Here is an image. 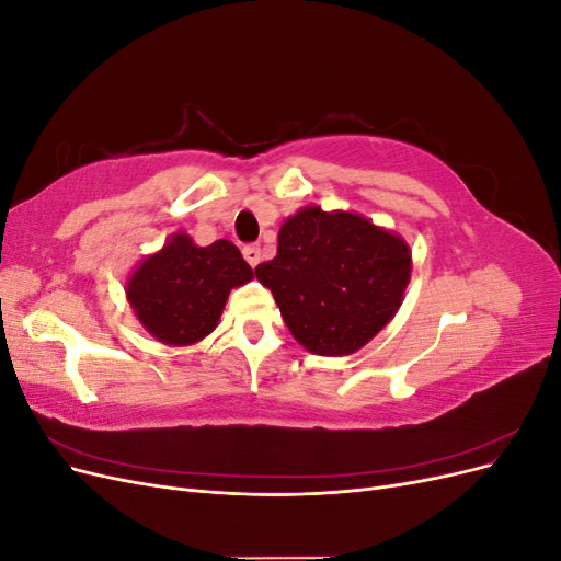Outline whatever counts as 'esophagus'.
Listing matches in <instances>:
<instances>
[{"label": "esophagus", "instance_id": "1", "mask_svg": "<svg viewBox=\"0 0 561 561\" xmlns=\"http://www.w3.org/2000/svg\"><path fill=\"white\" fill-rule=\"evenodd\" d=\"M243 257L254 268V266L260 264V260H262V252H260L257 245H248V248H243Z\"/></svg>", "mask_w": 561, "mask_h": 561}]
</instances>
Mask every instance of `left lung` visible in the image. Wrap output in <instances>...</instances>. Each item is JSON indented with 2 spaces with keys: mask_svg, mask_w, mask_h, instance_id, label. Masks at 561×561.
Returning <instances> with one entry per match:
<instances>
[{
  "mask_svg": "<svg viewBox=\"0 0 561 561\" xmlns=\"http://www.w3.org/2000/svg\"><path fill=\"white\" fill-rule=\"evenodd\" d=\"M254 276L304 348L342 358L396 318L412 278V250L365 215L304 206L280 225L276 257Z\"/></svg>",
  "mask_w": 561,
  "mask_h": 561,
  "instance_id": "obj_1",
  "label": "left lung"
}]
</instances>
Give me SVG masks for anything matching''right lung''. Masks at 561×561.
<instances>
[{
    "instance_id": "add662e5",
    "label": "right lung",
    "mask_w": 561,
    "mask_h": 561,
    "mask_svg": "<svg viewBox=\"0 0 561 561\" xmlns=\"http://www.w3.org/2000/svg\"><path fill=\"white\" fill-rule=\"evenodd\" d=\"M254 278L241 250L219 239L201 248L178 231L130 271L126 299L140 325L165 346H192L217 325L233 287Z\"/></svg>"
}]
</instances>
